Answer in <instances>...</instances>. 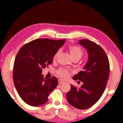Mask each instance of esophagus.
Masks as SVG:
<instances>
[{
    "mask_svg": "<svg viewBox=\"0 0 123 123\" xmlns=\"http://www.w3.org/2000/svg\"><path fill=\"white\" fill-rule=\"evenodd\" d=\"M58 83H59V85H61V84L64 83V81H62V80H61V79H59V80H58Z\"/></svg>",
    "mask_w": 123,
    "mask_h": 123,
    "instance_id": "esophagus-1",
    "label": "esophagus"
}]
</instances>
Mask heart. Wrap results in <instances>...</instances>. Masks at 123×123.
I'll return each mask as SVG.
<instances>
[{
    "instance_id": "obj_1",
    "label": "heart",
    "mask_w": 123,
    "mask_h": 123,
    "mask_svg": "<svg viewBox=\"0 0 123 123\" xmlns=\"http://www.w3.org/2000/svg\"><path fill=\"white\" fill-rule=\"evenodd\" d=\"M68 50L69 54H70L71 57L72 59H80L81 58V56L83 55V50L80 47L77 46H69L68 47ZM59 54V52L58 51L54 56V59H56L58 57V55ZM56 74L59 77L63 79H66L70 75V72L67 69L64 68H59L56 71Z\"/></svg>"
}]
</instances>
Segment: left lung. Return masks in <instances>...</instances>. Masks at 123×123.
Listing matches in <instances>:
<instances>
[{
    "instance_id": "8db88e82",
    "label": "left lung",
    "mask_w": 123,
    "mask_h": 123,
    "mask_svg": "<svg viewBox=\"0 0 123 123\" xmlns=\"http://www.w3.org/2000/svg\"><path fill=\"white\" fill-rule=\"evenodd\" d=\"M78 43L86 49L88 61L84 70L73 78L74 80L81 81L83 85L80 88L71 85L67 99L74 107L86 110L96 104L102 95L108 80L110 63L104 49L95 42L83 39Z\"/></svg>"
}]
</instances>
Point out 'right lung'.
I'll list each match as a JSON object with an SVG mask.
<instances>
[{
	"instance_id": "1",
	"label": "right lung",
	"mask_w": 123,
	"mask_h": 123,
	"mask_svg": "<svg viewBox=\"0 0 123 123\" xmlns=\"http://www.w3.org/2000/svg\"><path fill=\"white\" fill-rule=\"evenodd\" d=\"M65 42V39L38 38L24 44L18 51L13 65V83L21 98L28 105L45 104L49 93L58 86L57 78L44 79L42 72L52 64L55 54Z\"/></svg>"
}]
</instances>
